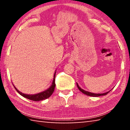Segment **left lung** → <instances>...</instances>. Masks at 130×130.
<instances>
[{
    "label": "left lung",
    "mask_w": 130,
    "mask_h": 130,
    "mask_svg": "<svg viewBox=\"0 0 130 130\" xmlns=\"http://www.w3.org/2000/svg\"><path fill=\"white\" fill-rule=\"evenodd\" d=\"M77 86L78 89L80 90V91L83 93L84 94H87L88 96H92V97H99V96H104V95H106L108 93H109V92L111 91V90H110V91H108L107 92H105V93H91V92H88V91H85V90L83 89L82 88H81L79 87V85H78V84L77 83Z\"/></svg>",
    "instance_id": "obj_1"
}]
</instances>
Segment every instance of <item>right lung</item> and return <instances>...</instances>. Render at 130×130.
<instances>
[{"instance_id": "right-lung-1", "label": "right lung", "mask_w": 130, "mask_h": 130, "mask_svg": "<svg viewBox=\"0 0 130 130\" xmlns=\"http://www.w3.org/2000/svg\"><path fill=\"white\" fill-rule=\"evenodd\" d=\"M56 71L55 72V73L54 74L53 80L52 84L49 87V88H47V89L45 90V91L40 92V93L34 94H28L23 93H22L21 92L18 91V90L17 89V88L15 87L14 85V87L15 88V89H16V91L18 92V93L20 94L21 96H22L23 97H24V98H25L26 99H28L32 100V101H35V102H38V101L45 100V99H46L49 98V97L53 94V92L54 91L55 87H56V84H55V77H56Z\"/></svg>"}]
</instances>
